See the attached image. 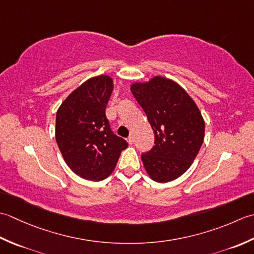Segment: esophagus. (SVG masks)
<instances>
[{"mask_svg":"<svg viewBox=\"0 0 254 254\" xmlns=\"http://www.w3.org/2000/svg\"><path fill=\"white\" fill-rule=\"evenodd\" d=\"M127 141H128L129 144H132V143H133V137H132V136H129V137L127 138Z\"/></svg>","mask_w":254,"mask_h":254,"instance_id":"1","label":"esophagus"}]
</instances>
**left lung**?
<instances>
[{"mask_svg": "<svg viewBox=\"0 0 254 254\" xmlns=\"http://www.w3.org/2000/svg\"><path fill=\"white\" fill-rule=\"evenodd\" d=\"M131 93L154 133V146L141 154L144 169L160 183L178 179L204 141L205 123L198 107L178 83L161 76L133 84Z\"/></svg>", "mask_w": 254, "mask_h": 254, "instance_id": "obj_1", "label": "left lung"}]
</instances>
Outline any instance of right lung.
Returning a JSON list of instances; mask_svg holds the SVG:
<instances>
[{"instance_id": "right-lung-1", "label": "right lung", "mask_w": 254, "mask_h": 254, "mask_svg": "<svg viewBox=\"0 0 254 254\" xmlns=\"http://www.w3.org/2000/svg\"><path fill=\"white\" fill-rule=\"evenodd\" d=\"M113 80L100 75L84 82L62 103L56 117V140L69 168L85 180L110 175L128 143L112 130L106 106Z\"/></svg>"}]
</instances>
